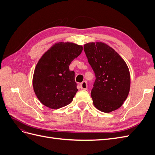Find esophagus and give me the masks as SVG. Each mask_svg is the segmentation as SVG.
Here are the masks:
<instances>
[{"instance_id":"obj_1","label":"esophagus","mask_w":155,"mask_h":155,"mask_svg":"<svg viewBox=\"0 0 155 155\" xmlns=\"http://www.w3.org/2000/svg\"><path fill=\"white\" fill-rule=\"evenodd\" d=\"M79 87H80L81 89H83V90H87V83L86 81H83L80 85H79Z\"/></svg>"}]
</instances>
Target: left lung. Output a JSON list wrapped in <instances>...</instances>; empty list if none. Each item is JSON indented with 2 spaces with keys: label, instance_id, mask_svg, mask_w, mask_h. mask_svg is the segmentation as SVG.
Here are the masks:
<instances>
[{
  "label": "left lung",
  "instance_id": "8db88e82",
  "mask_svg": "<svg viewBox=\"0 0 155 155\" xmlns=\"http://www.w3.org/2000/svg\"><path fill=\"white\" fill-rule=\"evenodd\" d=\"M84 51L96 77L91 91L94 105L104 112L119 109L130 90V73L124 60L100 42L85 44Z\"/></svg>",
  "mask_w": 155,
  "mask_h": 155
}]
</instances>
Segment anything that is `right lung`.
I'll list each match as a JSON object with an SVG mask.
<instances>
[{
    "label": "right lung",
    "instance_id": "add662e5",
    "mask_svg": "<svg viewBox=\"0 0 155 155\" xmlns=\"http://www.w3.org/2000/svg\"><path fill=\"white\" fill-rule=\"evenodd\" d=\"M82 50L80 45L59 43L39 59L34 71L33 87L44 105L57 109L72 102L78 88L75 73L69 70V65Z\"/></svg>",
    "mask_w": 155,
    "mask_h": 155
}]
</instances>
